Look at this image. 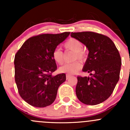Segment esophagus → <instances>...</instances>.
Here are the masks:
<instances>
[{
  "label": "esophagus",
  "mask_w": 130,
  "mask_h": 130,
  "mask_svg": "<svg viewBox=\"0 0 130 130\" xmlns=\"http://www.w3.org/2000/svg\"><path fill=\"white\" fill-rule=\"evenodd\" d=\"M70 76H71V75H70V74H67L66 75V78H67V79H69V78L70 77Z\"/></svg>",
  "instance_id": "1"
}]
</instances>
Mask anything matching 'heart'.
<instances>
[{
    "label": "heart",
    "mask_w": 130,
    "mask_h": 130,
    "mask_svg": "<svg viewBox=\"0 0 130 130\" xmlns=\"http://www.w3.org/2000/svg\"><path fill=\"white\" fill-rule=\"evenodd\" d=\"M64 48L66 50L72 51L74 52L73 56V61L80 60L84 61L86 60L87 55L84 50L83 44L80 41L75 38H70L64 43ZM52 58L53 60L58 65H62L65 60L64 53L60 48H55L52 53ZM82 65L80 61H76L74 62L66 63L59 69L60 72L67 73V74H73L80 70Z\"/></svg>",
    "instance_id": "1"
}]
</instances>
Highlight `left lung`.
<instances>
[{
  "label": "left lung",
  "mask_w": 130,
  "mask_h": 130,
  "mask_svg": "<svg viewBox=\"0 0 130 130\" xmlns=\"http://www.w3.org/2000/svg\"><path fill=\"white\" fill-rule=\"evenodd\" d=\"M89 53L82 71L90 77H77L76 95L87 105H96L108 99L120 78L121 58L115 43L105 35L91 31L71 32Z\"/></svg>",
  "instance_id": "obj_1"
}]
</instances>
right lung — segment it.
<instances>
[{"label": "right lung", "mask_w": 130, "mask_h": 130, "mask_svg": "<svg viewBox=\"0 0 130 130\" xmlns=\"http://www.w3.org/2000/svg\"><path fill=\"white\" fill-rule=\"evenodd\" d=\"M41 34L27 39L14 58L15 81L20 96L37 107L55 101L59 86L65 81V73L52 75L57 69L52 53L70 35Z\"/></svg>", "instance_id": "obj_1"}]
</instances>
